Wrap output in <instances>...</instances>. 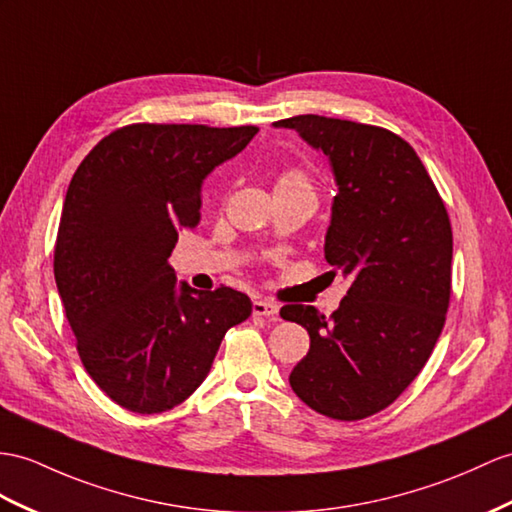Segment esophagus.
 Here are the masks:
<instances>
[{
	"mask_svg": "<svg viewBox=\"0 0 512 512\" xmlns=\"http://www.w3.org/2000/svg\"><path fill=\"white\" fill-rule=\"evenodd\" d=\"M252 310L258 317H276L280 306L276 302H271V299H254Z\"/></svg>",
	"mask_w": 512,
	"mask_h": 512,
	"instance_id": "1",
	"label": "esophagus"
}]
</instances>
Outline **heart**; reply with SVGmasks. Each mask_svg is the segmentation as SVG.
Segmentation results:
<instances>
[{
  "label": "heart",
  "instance_id": "heart-1",
  "mask_svg": "<svg viewBox=\"0 0 512 512\" xmlns=\"http://www.w3.org/2000/svg\"><path fill=\"white\" fill-rule=\"evenodd\" d=\"M284 191L313 195V184H310V178L302 169H284L276 180V186H273V193H284Z\"/></svg>",
  "mask_w": 512,
  "mask_h": 512
}]
</instances>
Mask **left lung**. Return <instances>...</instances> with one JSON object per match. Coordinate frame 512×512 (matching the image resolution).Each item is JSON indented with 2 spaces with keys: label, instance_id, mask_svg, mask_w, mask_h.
Listing matches in <instances>:
<instances>
[{
  "label": "left lung",
  "instance_id": "obj_1",
  "mask_svg": "<svg viewBox=\"0 0 512 512\" xmlns=\"http://www.w3.org/2000/svg\"><path fill=\"white\" fill-rule=\"evenodd\" d=\"M273 128L295 130L328 156L339 193L323 252L332 273L350 280L330 319L315 306L280 310L310 336L291 389L321 415L365 419L417 378L443 330L452 289L450 217L415 149L397 134L319 115Z\"/></svg>",
  "mask_w": 512,
  "mask_h": 512
}]
</instances>
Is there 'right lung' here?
<instances>
[{
	"mask_svg": "<svg viewBox=\"0 0 512 512\" xmlns=\"http://www.w3.org/2000/svg\"><path fill=\"white\" fill-rule=\"evenodd\" d=\"M258 128L152 126L108 134L73 173L54 276L78 354L112 402L154 415L208 376L226 332L252 315L241 291H195L169 256L199 221L202 184Z\"/></svg>",
	"mask_w": 512,
	"mask_h": 512,
	"instance_id": "add662e5",
	"label": "right lung"
}]
</instances>
